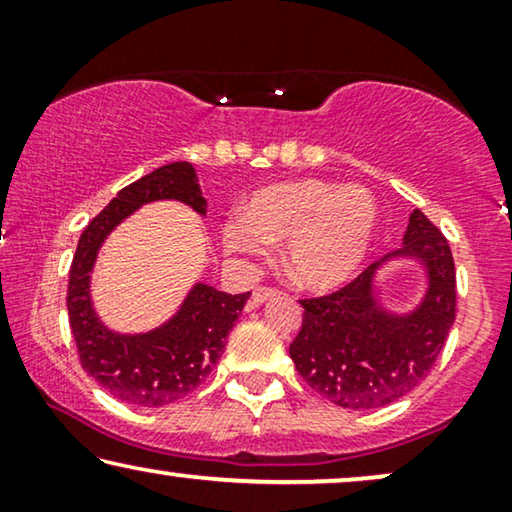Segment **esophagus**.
Segmentation results:
<instances>
[{
	"label": "esophagus",
	"instance_id": "obj_1",
	"mask_svg": "<svg viewBox=\"0 0 512 512\" xmlns=\"http://www.w3.org/2000/svg\"><path fill=\"white\" fill-rule=\"evenodd\" d=\"M277 289H270V286H258V289L251 293V300H249V310H254V307H258V305H263L265 300H270V298H275L277 296Z\"/></svg>",
	"mask_w": 512,
	"mask_h": 512
}]
</instances>
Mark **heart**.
I'll return each instance as SVG.
<instances>
[{
    "mask_svg": "<svg viewBox=\"0 0 512 512\" xmlns=\"http://www.w3.org/2000/svg\"><path fill=\"white\" fill-rule=\"evenodd\" d=\"M377 202L366 188L324 179H291L265 186L244 205V216L223 223V244L242 256H268L284 244V265L300 286L335 291L366 261L377 230Z\"/></svg>",
    "mask_w": 512,
    "mask_h": 512,
    "instance_id": "heart-1",
    "label": "heart"
}]
</instances>
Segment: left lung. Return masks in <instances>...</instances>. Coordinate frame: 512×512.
<instances>
[{"label":"left lung","instance_id":"left-lung-1","mask_svg":"<svg viewBox=\"0 0 512 512\" xmlns=\"http://www.w3.org/2000/svg\"><path fill=\"white\" fill-rule=\"evenodd\" d=\"M391 257H415L427 272L423 303L408 315L384 311L376 298L374 272ZM300 305L303 326L289 347L300 377L340 408H384L408 396L445 347L457 314L450 244L415 209L401 249L368 265L340 291Z\"/></svg>","mask_w":512,"mask_h":512}]
</instances>
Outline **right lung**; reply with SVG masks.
<instances>
[{
	"label": "right lung",
	"instance_id": "add662e5",
	"mask_svg": "<svg viewBox=\"0 0 512 512\" xmlns=\"http://www.w3.org/2000/svg\"><path fill=\"white\" fill-rule=\"evenodd\" d=\"M156 200H179L198 214L207 212L191 163L158 167L118 191L88 223L69 268L67 289L69 326L83 370L118 401L139 408H160L191 394L221 359L230 328L251 296H230L198 282L177 314L149 333H116L102 324L90 298L97 251L118 223Z\"/></svg>",
	"mask_w": 512,
	"mask_h": 512
}]
</instances>
